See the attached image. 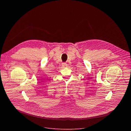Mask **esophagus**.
Here are the masks:
<instances>
[{
    "label": "esophagus",
    "instance_id": "34e87169",
    "mask_svg": "<svg viewBox=\"0 0 131 131\" xmlns=\"http://www.w3.org/2000/svg\"><path fill=\"white\" fill-rule=\"evenodd\" d=\"M62 65V66H63V67H67L68 66L67 63H63Z\"/></svg>",
    "mask_w": 131,
    "mask_h": 131
}]
</instances>
